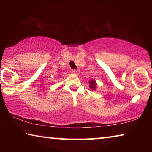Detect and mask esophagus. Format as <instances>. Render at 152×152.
Segmentation results:
<instances>
[{
    "label": "esophagus",
    "instance_id": "1",
    "mask_svg": "<svg viewBox=\"0 0 152 152\" xmlns=\"http://www.w3.org/2000/svg\"><path fill=\"white\" fill-rule=\"evenodd\" d=\"M76 72H77V71L76 70H71V73L76 74Z\"/></svg>",
    "mask_w": 152,
    "mask_h": 152
}]
</instances>
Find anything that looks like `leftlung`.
<instances>
[{
  "label": "left lung",
  "instance_id": "obj_1",
  "mask_svg": "<svg viewBox=\"0 0 152 152\" xmlns=\"http://www.w3.org/2000/svg\"><path fill=\"white\" fill-rule=\"evenodd\" d=\"M89 84H90V88H91V89L95 90V88H96V82L93 80H92L89 82Z\"/></svg>",
  "mask_w": 152,
  "mask_h": 152
}]
</instances>
